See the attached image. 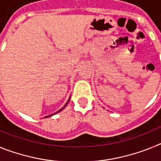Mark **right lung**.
<instances>
[{"label":"right lung","mask_w":161,"mask_h":161,"mask_svg":"<svg viewBox=\"0 0 161 161\" xmlns=\"http://www.w3.org/2000/svg\"><path fill=\"white\" fill-rule=\"evenodd\" d=\"M69 100H70V97H69V99H68V102H67V103H66V104H65L64 106H63V107L61 108V109H59V110H58V111H57V112H55V113L52 114H51V115H47V116H46V117H44V118H49V117H52V116H53V115L56 114H58V113H59V112L62 111V110H63V109H64V108H65V107H66V106H67V105H68V102H69Z\"/></svg>","instance_id":"right-lung-1"}]
</instances>
